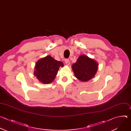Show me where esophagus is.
Instances as JSON below:
<instances>
[{"label": "esophagus", "mask_w": 131, "mask_h": 131, "mask_svg": "<svg viewBox=\"0 0 131 131\" xmlns=\"http://www.w3.org/2000/svg\"><path fill=\"white\" fill-rule=\"evenodd\" d=\"M65 63H66L67 65H69L70 64V62H69V61L68 60H67V59L65 60Z\"/></svg>", "instance_id": "obj_1"}]
</instances>
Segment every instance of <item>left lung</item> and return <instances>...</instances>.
Here are the masks:
<instances>
[{"label": "left lung", "mask_w": 131, "mask_h": 131, "mask_svg": "<svg viewBox=\"0 0 131 131\" xmlns=\"http://www.w3.org/2000/svg\"><path fill=\"white\" fill-rule=\"evenodd\" d=\"M98 63L93 59L84 54L79 56L71 67L75 77L81 82H87L95 75Z\"/></svg>", "instance_id": "8db88e82"}]
</instances>
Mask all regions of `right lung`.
Masks as SVG:
<instances>
[{
  "label": "right lung",
  "instance_id": "1",
  "mask_svg": "<svg viewBox=\"0 0 131 131\" xmlns=\"http://www.w3.org/2000/svg\"><path fill=\"white\" fill-rule=\"evenodd\" d=\"M63 66V62L56 60L50 56H47L36 62L34 75L40 83L47 84L54 80L60 67Z\"/></svg>",
  "mask_w": 131,
  "mask_h": 131
}]
</instances>
